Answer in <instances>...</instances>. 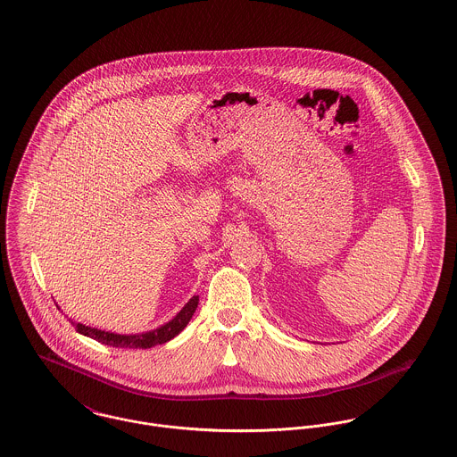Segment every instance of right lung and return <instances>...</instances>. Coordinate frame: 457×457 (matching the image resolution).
<instances>
[{"mask_svg": "<svg viewBox=\"0 0 457 457\" xmlns=\"http://www.w3.org/2000/svg\"><path fill=\"white\" fill-rule=\"evenodd\" d=\"M199 305V296H192L187 305L169 321L166 325L152 330V332L134 333V335H119V333L104 332L97 328L85 327L82 323H73L77 332L82 333L85 337H90L101 344L112 345V347H129V349H148L159 344H166L167 340L174 338L178 333L181 332L188 321L192 320L195 309Z\"/></svg>", "mask_w": 457, "mask_h": 457, "instance_id": "right-lung-1", "label": "right lung"}]
</instances>
